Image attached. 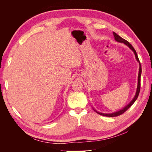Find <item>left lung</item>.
<instances>
[{"label": "left lung", "instance_id": "obj_1", "mask_svg": "<svg viewBox=\"0 0 152 152\" xmlns=\"http://www.w3.org/2000/svg\"><path fill=\"white\" fill-rule=\"evenodd\" d=\"M113 36H114V38H115V40L116 41H117V42H121V43H124V44H126L127 46H128L129 48L133 52H134V54H135V57H136V60L137 61V62L139 63L140 64V69H139V73H138V77H137V90H136V94L134 96V98L132 99V100L131 101V102L129 103L126 107H124V108H122V110H119V111L118 112H114V113H100V112H98L96 111V110H95L94 109V111L98 113V114L101 115H103V116H106V117H117V116H118V115H122V113H124V112H125L126 110L127 109H129V108H130L131 106L133 104V103H134L135 102V101L137 99V97H138V95H139V93H140V86H141V63H140V61L139 60V58H138V56H137V53H136V51L135 50V49H134V48L132 47V45L128 42V41L126 40L125 39H124L123 38H122L121 37L119 36L118 35H117L116 33H115V32H113Z\"/></svg>", "mask_w": 152, "mask_h": 152}]
</instances>
